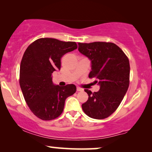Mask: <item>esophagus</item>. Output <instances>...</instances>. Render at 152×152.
Returning <instances> with one entry per match:
<instances>
[{"instance_id": "34e87169", "label": "esophagus", "mask_w": 152, "mask_h": 152, "mask_svg": "<svg viewBox=\"0 0 152 152\" xmlns=\"http://www.w3.org/2000/svg\"><path fill=\"white\" fill-rule=\"evenodd\" d=\"M83 89L80 88V87H77V91H82Z\"/></svg>"}]
</instances>
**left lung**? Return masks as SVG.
Listing matches in <instances>:
<instances>
[{"mask_svg": "<svg viewBox=\"0 0 152 152\" xmlns=\"http://www.w3.org/2000/svg\"><path fill=\"white\" fill-rule=\"evenodd\" d=\"M81 53L91 60L89 78H96L100 89L85 92L88 99L82 105L90 118L101 120L115 111L123 99L129 85L130 65L128 57L120 47L111 42L78 43Z\"/></svg>", "mask_w": 152, "mask_h": 152, "instance_id": "1", "label": "left lung"}]
</instances>
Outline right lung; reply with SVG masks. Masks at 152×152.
Segmentation results:
<instances>
[{
    "instance_id": "right-lung-1",
    "label": "right lung",
    "mask_w": 152,
    "mask_h": 152,
    "mask_svg": "<svg viewBox=\"0 0 152 152\" xmlns=\"http://www.w3.org/2000/svg\"><path fill=\"white\" fill-rule=\"evenodd\" d=\"M77 48L74 41L41 38L31 43L25 51L20 66L19 84L31 111L43 120L59 117L65 100L76 92L74 84L55 86L52 74L61 68V59L66 53Z\"/></svg>"
}]
</instances>
